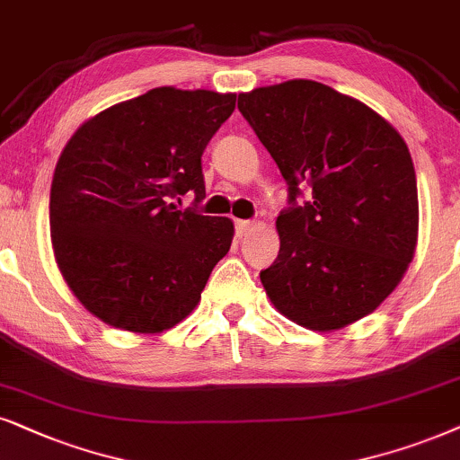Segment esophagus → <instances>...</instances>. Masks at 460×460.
Masks as SVG:
<instances>
[{
	"label": "esophagus",
	"instance_id": "obj_1",
	"mask_svg": "<svg viewBox=\"0 0 460 460\" xmlns=\"http://www.w3.org/2000/svg\"><path fill=\"white\" fill-rule=\"evenodd\" d=\"M254 229V223L252 220H235V231H237V235H248L250 231Z\"/></svg>",
	"mask_w": 460,
	"mask_h": 460
}]
</instances>
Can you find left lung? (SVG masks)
<instances>
[{
	"label": "left lung",
	"instance_id": "obj_1",
	"mask_svg": "<svg viewBox=\"0 0 460 460\" xmlns=\"http://www.w3.org/2000/svg\"><path fill=\"white\" fill-rule=\"evenodd\" d=\"M237 109L288 185L279 254L261 271L267 296L320 332L362 320L400 284L419 235L416 174L400 132L311 79L240 94Z\"/></svg>",
	"mask_w": 460,
	"mask_h": 460
}]
</instances>
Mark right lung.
I'll list each match as a JSON object with an SVG mask.
<instances>
[{"label":"right lung","mask_w":460,"mask_h":460,"mask_svg":"<svg viewBox=\"0 0 460 460\" xmlns=\"http://www.w3.org/2000/svg\"><path fill=\"white\" fill-rule=\"evenodd\" d=\"M235 94L153 88L85 121L60 153L50 235L60 273L98 320L164 332L191 314L234 223L179 210L206 198L201 155Z\"/></svg>","instance_id":"obj_1"}]
</instances>
